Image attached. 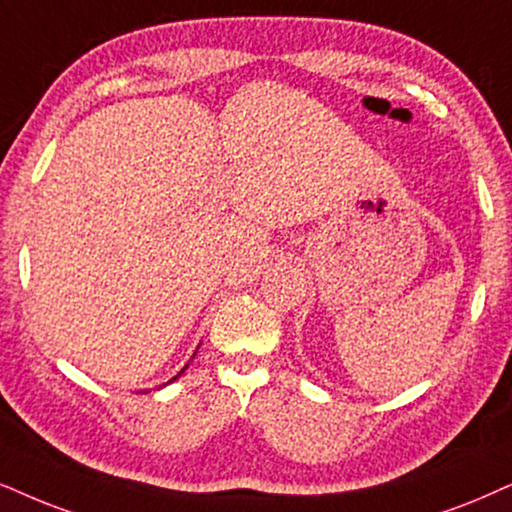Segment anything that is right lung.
<instances>
[{
	"label": "right lung",
	"instance_id": "1",
	"mask_svg": "<svg viewBox=\"0 0 512 512\" xmlns=\"http://www.w3.org/2000/svg\"><path fill=\"white\" fill-rule=\"evenodd\" d=\"M184 368H186V366H184ZM184 368H181V373H184ZM181 373H179V375H181ZM172 380H177V375H174V378H172Z\"/></svg>",
	"mask_w": 512,
	"mask_h": 512
}]
</instances>
